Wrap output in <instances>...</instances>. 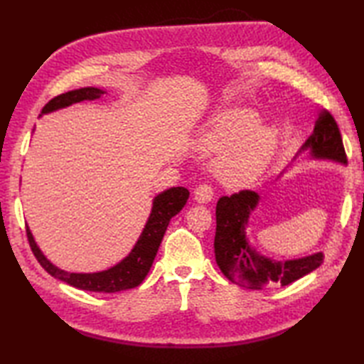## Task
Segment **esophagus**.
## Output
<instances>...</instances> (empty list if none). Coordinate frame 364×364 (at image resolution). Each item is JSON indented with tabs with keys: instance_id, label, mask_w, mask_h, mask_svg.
I'll return each mask as SVG.
<instances>
[{
	"instance_id": "1",
	"label": "esophagus",
	"mask_w": 364,
	"mask_h": 364,
	"mask_svg": "<svg viewBox=\"0 0 364 364\" xmlns=\"http://www.w3.org/2000/svg\"><path fill=\"white\" fill-rule=\"evenodd\" d=\"M194 194H196V200L198 203H208V202H211L214 197V189L211 184L203 183V184H200V186H197Z\"/></svg>"
}]
</instances>
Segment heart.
<instances>
[{
    "instance_id": "obj_1",
    "label": "heart",
    "mask_w": 364,
    "mask_h": 364,
    "mask_svg": "<svg viewBox=\"0 0 364 364\" xmlns=\"http://www.w3.org/2000/svg\"><path fill=\"white\" fill-rule=\"evenodd\" d=\"M258 114L242 107H230L208 122L197 139L203 151L225 153L215 162L218 173L227 184H244L261 173L272 156L277 134L272 128L259 127Z\"/></svg>"
}]
</instances>
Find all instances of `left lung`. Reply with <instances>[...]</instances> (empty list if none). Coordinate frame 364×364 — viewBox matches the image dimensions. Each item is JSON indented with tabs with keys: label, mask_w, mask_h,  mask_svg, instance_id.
<instances>
[{
	"label": "left lung",
	"mask_w": 364,
	"mask_h": 364,
	"mask_svg": "<svg viewBox=\"0 0 364 364\" xmlns=\"http://www.w3.org/2000/svg\"><path fill=\"white\" fill-rule=\"evenodd\" d=\"M310 149L314 158L346 162V150L341 131L333 115L322 109L314 123L313 134L301 150ZM258 194L253 191H239L230 197H220L215 206V261L228 280L249 289L266 286H286L318 269L323 253H314L299 259L275 261L261 257L250 249L245 236V225L250 213L258 205Z\"/></svg>",
	"instance_id": "left-lung-1"
}]
</instances>
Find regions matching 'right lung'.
<instances>
[{"instance_id": "right-lung-1", "label": "right lung", "mask_w": 364, "mask_h": 364, "mask_svg": "<svg viewBox=\"0 0 364 364\" xmlns=\"http://www.w3.org/2000/svg\"><path fill=\"white\" fill-rule=\"evenodd\" d=\"M103 94L105 92L97 87H82L65 92V94L50 100V102L43 106L42 112L46 114L56 111L60 109V107L84 102V100H95ZM188 198L189 191L186 188L167 189L158 197H154L149 222H146V225L142 231L141 237H139L137 244L134 245V249L131 250L128 257L122 262H119L117 266L103 270V272L72 274L53 266L51 262L43 257V253L37 247L33 235H31L29 228L26 227L28 242L31 250L34 253V257L41 262V266L46 272L59 278V280L65 282L67 284L92 292H119L131 289L141 284L146 274H149V270L153 264V259L158 253L162 237H164V233L168 227L170 219L183 210V206L186 205Z\"/></svg>"}]
</instances>
